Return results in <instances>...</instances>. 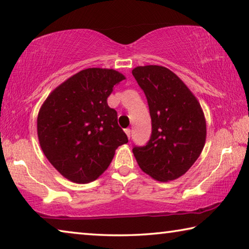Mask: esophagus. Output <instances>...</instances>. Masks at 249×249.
Masks as SVG:
<instances>
[{"instance_id": "esophagus-1", "label": "esophagus", "mask_w": 249, "mask_h": 249, "mask_svg": "<svg viewBox=\"0 0 249 249\" xmlns=\"http://www.w3.org/2000/svg\"><path fill=\"white\" fill-rule=\"evenodd\" d=\"M124 132H125V134H127V137L130 139V137H131V130H130V129H125Z\"/></svg>"}]
</instances>
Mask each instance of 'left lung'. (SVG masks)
<instances>
[{
    "mask_svg": "<svg viewBox=\"0 0 249 249\" xmlns=\"http://www.w3.org/2000/svg\"><path fill=\"white\" fill-rule=\"evenodd\" d=\"M132 75L145 93L152 122L151 138L146 145L134 146V158L154 180H177L189 171L204 148V112L193 92L169 68L138 66Z\"/></svg>",
    "mask_w": 249,
    "mask_h": 249,
    "instance_id": "left-lung-1",
    "label": "left lung"
}]
</instances>
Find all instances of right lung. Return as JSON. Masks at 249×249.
<instances>
[{"label": "right lung", "instance_id": "obj_1", "mask_svg": "<svg viewBox=\"0 0 249 249\" xmlns=\"http://www.w3.org/2000/svg\"><path fill=\"white\" fill-rule=\"evenodd\" d=\"M124 75L108 68H87L53 90L39 109V145L67 180L86 184L108 169L116 149L128 138L107 98Z\"/></svg>", "mask_w": 249, "mask_h": 249}]
</instances>
